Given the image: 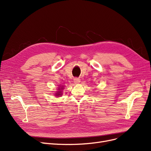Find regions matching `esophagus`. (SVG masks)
<instances>
[{
	"instance_id": "1",
	"label": "esophagus",
	"mask_w": 151,
	"mask_h": 151,
	"mask_svg": "<svg viewBox=\"0 0 151 151\" xmlns=\"http://www.w3.org/2000/svg\"><path fill=\"white\" fill-rule=\"evenodd\" d=\"M74 82L75 83V84H79L81 82V80L79 78H74Z\"/></svg>"
}]
</instances>
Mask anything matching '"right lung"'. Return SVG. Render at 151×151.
<instances>
[{"label": "right lung", "mask_w": 151, "mask_h": 151, "mask_svg": "<svg viewBox=\"0 0 151 151\" xmlns=\"http://www.w3.org/2000/svg\"><path fill=\"white\" fill-rule=\"evenodd\" d=\"M61 89H63V88H61ZM58 90H60V89H58ZM62 93V91H58V92L57 93H55L56 94V95L55 96H59V95H61V93Z\"/></svg>", "instance_id": "1"}]
</instances>
